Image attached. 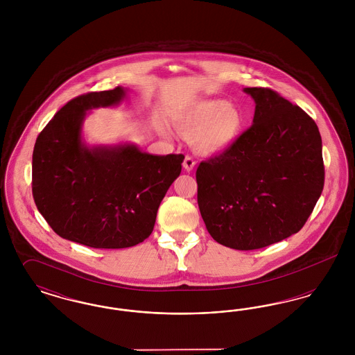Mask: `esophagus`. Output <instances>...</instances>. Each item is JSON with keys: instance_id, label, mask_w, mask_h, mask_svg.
Instances as JSON below:
<instances>
[{"instance_id": "esophagus-1", "label": "esophagus", "mask_w": 355, "mask_h": 355, "mask_svg": "<svg viewBox=\"0 0 355 355\" xmlns=\"http://www.w3.org/2000/svg\"><path fill=\"white\" fill-rule=\"evenodd\" d=\"M196 166V161L190 157V155H186L185 159H184V168L186 171H191Z\"/></svg>"}]
</instances>
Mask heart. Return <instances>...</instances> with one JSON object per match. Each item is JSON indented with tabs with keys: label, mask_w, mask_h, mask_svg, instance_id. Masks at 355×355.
I'll return each mask as SVG.
<instances>
[{
	"label": "heart",
	"mask_w": 355,
	"mask_h": 355,
	"mask_svg": "<svg viewBox=\"0 0 355 355\" xmlns=\"http://www.w3.org/2000/svg\"><path fill=\"white\" fill-rule=\"evenodd\" d=\"M245 125V113L234 103L213 98L194 102L178 119L180 130L205 153H220L236 142Z\"/></svg>",
	"instance_id": "b5f03b06"
}]
</instances>
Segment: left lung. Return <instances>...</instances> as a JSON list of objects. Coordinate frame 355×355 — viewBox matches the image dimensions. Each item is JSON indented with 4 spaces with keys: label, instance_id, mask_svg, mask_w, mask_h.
Listing matches in <instances>:
<instances>
[{
    "label": "left lung",
    "instance_id": "1",
    "mask_svg": "<svg viewBox=\"0 0 355 355\" xmlns=\"http://www.w3.org/2000/svg\"><path fill=\"white\" fill-rule=\"evenodd\" d=\"M253 125L196 173L209 234L236 250H255L298 233L324 184L314 119L269 87H245Z\"/></svg>",
    "mask_w": 355,
    "mask_h": 355
}]
</instances>
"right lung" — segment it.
<instances>
[{
    "instance_id": "add662e5",
    "label": "right lung",
    "mask_w": 355,
    "mask_h": 355,
    "mask_svg": "<svg viewBox=\"0 0 355 355\" xmlns=\"http://www.w3.org/2000/svg\"><path fill=\"white\" fill-rule=\"evenodd\" d=\"M125 94L117 86L73 98L34 145L32 191L38 211L58 236L89 248L123 249L150 236L159 203L185 158L153 155L132 144L85 145L86 112L117 105Z\"/></svg>"
}]
</instances>
